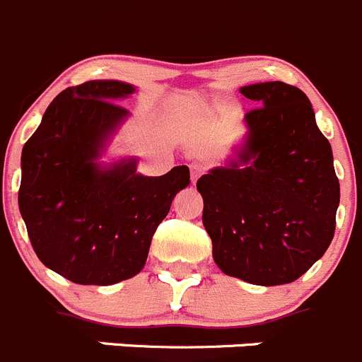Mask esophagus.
<instances>
[{
    "label": "esophagus",
    "instance_id": "34e87169",
    "mask_svg": "<svg viewBox=\"0 0 362 362\" xmlns=\"http://www.w3.org/2000/svg\"><path fill=\"white\" fill-rule=\"evenodd\" d=\"M189 170H191L192 184H197V180L202 177V173H204L205 168L202 164H191V168H189Z\"/></svg>",
    "mask_w": 362,
    "mask_h": 362
}]
</instances>
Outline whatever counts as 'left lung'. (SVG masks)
Returning <instances> with one entry per match:
<instances>
[{
    "label": "left lung",
    "mask_w": 362,
    "mask_h": 362,
    "mask_svg": "<svg viewBox=\"0 0 362 362\" xmlns=\"http://www.w3.org/2000/svg\"><path fill=\"white\" fill-rule=\"evenodd\" d=\"M239 90L259 105L245 114V139L197 182L212 257L225 275L255 286L295 282L336 230L332 148L298 87L262 82Z\"/></svg>",
    "instance_id": "obj_1"
}]
</instances>
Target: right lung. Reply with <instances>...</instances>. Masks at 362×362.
<instances>
[{
	"instance_id": "1",
	"label": "right lung",
	"mask_w": 362,
	"mask_h": 362,
	"mask_svg": "<svg viewBox=\"0 0 362 362\" xmlns=\"http://www.w3.org/2000/svg\"><path fill=\"white\" fill-rule=\"evenodd\" d=\"M135 93L119 80L67 87L52 101L21 153L19 211L37 257L82 286H110L144 268L151 238L189 168L137 173V157L103 162Z\"/></svg>"
}]
</instances>
